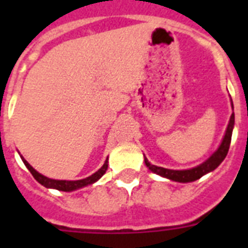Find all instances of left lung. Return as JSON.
<instances>
[{"label":"left lung","instance_id":"left-lung-1","mask_svg":"<svg viewBox=\"0 0 248 248\" xmlns=\"http://www.w3.org/2000/svg\"><path fill=\"white\" fill-rule=\"evenodd\" d=\"M232 107H233V103H232ZM233 127H234V113L231 116L227 131H225L224 139L221 141V144H220V147L217 148V151L207 161H204L203 163H201L197 167H193V169L189 170H169L163 169V167H158V166L155 165H152L147 158H144V162H145L147 167L151 170L152 172L161 175L163 177H167L170 180L179 181V183H190V181H194L203 176V175H206L207 172L214 171L220 163L223 162L224 158L227 157L228 151H229V145H231Z\"/></svg>","mask_w":248,"mask_h":248}]
</instances>
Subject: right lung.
<instances>
[{
	"instance_id": "right-lung-1",
	"label": "right lung",
	"mask_w": 248,
	"mask_h": 248,
	"mask_svg": "<svg viewBox=\"0 0 248 248\" xmlns=\"http://www.w3.org/2000/svg\"><path fill=\"white\" fill-rule=\"evenodd\" d=\"M21 157V155H20ZM23 162L24 165L27 166V169L31 171V173L33 175V177L36 179L40 184H42L46 188H52V189H58V190H63V192H72V190H76V189L82 188V186H86V185L93 184L95 181H97L100 179L103 175L105 173L107 169H108V158L104 162V165L101 166V169H99L95 173H93L91 176L86 177V179H82V180H55V179H48V177L44 176V175H41L38 171L33 169L32 166L29 165L27 161H25L23 157Z\"/></svg>"
}]
</instances>
